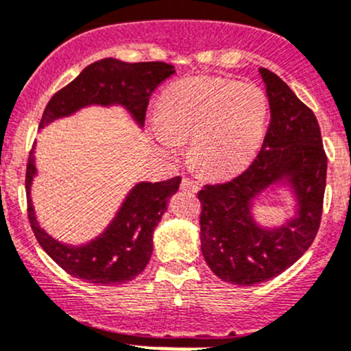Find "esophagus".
<instances>
[{
    "instance_id": "1",
    "label": "esophagus",
    "mask_w": 351,
    "mask_h": 351,
    "mask_svg": "<svg viewBox=\"0 0 351 351\" xmlns=\"http://www.w3.org/2000/svg\"><path fill=\"white\" fill-rule=\"evenodd\" d=\"M182 190L191 191V193H197V191L200 190V186H198V183H195L193 180L183 178V180H182Z\"/></svg>"
}]
</instances>
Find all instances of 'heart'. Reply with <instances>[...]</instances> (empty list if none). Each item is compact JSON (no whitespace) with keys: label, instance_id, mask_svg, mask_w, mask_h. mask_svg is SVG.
<instances>
[{"label":"heart","instance_id":"b5f03b06","mask_svg":"<svg viewBox=\"0 0 351 351\" xmlns=\"http://www.w3.org/2000/svg\"><path fill=\"white\" fill-rule=\"evenodd\" d=\"M269 119L261 87L222 77L180 80L165 90L153 132L160 149L175 154L191 138V160L210 175H230L252 160Z\"/></svg>","mask_w":351,"mask_h":351}]
</instances>
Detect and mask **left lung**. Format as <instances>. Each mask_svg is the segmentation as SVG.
<instances>
[{"mask_svg":"<svg viewBox=\"0 0 351 351\" xmlns=\"http://www.w3.org/2000/svg\"><path fill=\"white\" fill-rule=\"evenodd\" d=\"M271 124L254 163L234 180L200 190L202 254L225 282L252 286L276 278L309 249L322 222L328 160L313 110L274 72L259 69ZM286 187L291 219L274 228L255 220L253 204Z\"/></svg>","mask_w":351,"mask_h":351,"instance_id":"8db88e82","label":"left lung"}]
</instances>
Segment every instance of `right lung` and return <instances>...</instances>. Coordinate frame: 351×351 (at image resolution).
<instances>
[{"instance_id": "obj_1", "label": "right lung", "mask_w": 351, "mask_h": 351, "mask_svg": "<svg viewBox=\"0 0 351 351\" xmlns=\"http://www.w3.org/2000/svg\"><path fill=\"white\" fill-rule=\"evenodd\" d=\"M173 73L175 67L165 62L128 64L117 58L94 62L50 99L43 110L40 129L88 106H119L143 128L151 94ZM35 145L28 156L27 198L29 223L42 249L67 274L82 281L101 286L132 281L149 263L154 228L166 212L171 195L178 191L182 178L175 176L166 182L136 183L114 219L97 237L80 245H72L51 237L36 220L32 202V185L36 176Z\"/></svg>"}]
</instances>
